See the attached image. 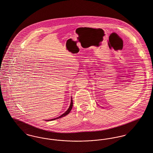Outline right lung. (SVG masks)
<instances>
[{"label":"right lung","instance_id":"add662e5","mask_svg":"<svg viewBox=\"0 0 153 153\" xmlns=\"http://www.w3.org/2000/svg\"><path fill=\"white\" fill-rule=\"evenodd\" d=\"M72 106H73V102H72V97H71V103H70V106H69V108L68 109V110H67V111H65V113H64L62 115H61V116H58V117H56V118L53 119H50V120H47V121L54 120H56V119H57L61 118V117H64V116H65L67 115L68 114H69V113H70V111H71V109H72Z\"/></svg>","mask_w":153,"mask_h":153}]
</instances>
